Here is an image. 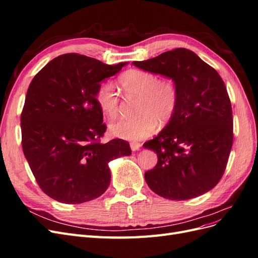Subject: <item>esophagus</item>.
Masks as SVG:
<instances>
[{
    "instance_id": "obj_1",
    "label": "esophagus",
    "mask_w": 258,
    "mask_h": 258,
    "mask_svg": "<svg viewBox=\"0 0 258 258\" xmlns=\"http://www.w3.org/2000/svg\"><path fill=\"white\" fill-rule=\"evenodd\" d=\"M130 147H131V151L132 152H136V151L140 150V147H141V144L138 143V142H130Z\"/></svg>"
}]
</instances>
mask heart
Listing matches in <instances>:
<instances>
[{"label": "heart", "instance_id": "1", "mask_svg": "<svg viewBox=\"0 0 258 258\" xmlns=\"http://www.w3.org/2000/svg\"><path fill=\"white\" fill-rule=\"evenodd\" d=\"M119 85L128 99H137L136 114L132 118L117 119L110 124V131L116 137L139 141L154 134L160 123H167L176 110L178 88L174 80L158 76L148 71L132 69L119 77ZM96 101L108 117L119 112V97L110 82L101 84L96 92Z\"/></svg>", "mask_w": 258, "mask_h": 258}]
</instances>
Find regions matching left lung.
<instances>
[{"instance_id":"left-lung-1","label":"left lung","mask_w":258,"mask_h":258,"mask_svg":"<svg viewBox=\"0 0 258 258\" xmlns=\"http://www.w3.org/2000/svg\"><path fill=\"white\" fill-rule=\"evenodd\" d=\"M132 63L170 77L178 88L172 118L157 137L143 144L158 157L157 165L144 174L147 185L170 200L206 194L222 178L233 141L231 103L222 77L186 48Z\"/></svg>"}]
</instances>
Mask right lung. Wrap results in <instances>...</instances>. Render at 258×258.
Returning a JSON list of instances; mask_svg holds the SVG:
<instances>
[{
  "label": "right lung",
  "instance_id": "obj_1",
  "mask_svg": "<svg viewBox=\"0 0 258 258\" xmlns=\"http://www.w3.org/2000/svg\"><path fill=\"white\" fill-rule=\"evenodd\" d=\"M127 62L108 66L79 53L52 59L31 82L21 113V144L40 188L62 204L100 197L111 183L108 162L129 156L121 139L105 144L100 83Z\"/></svg>",
  "mask_w": 258,
  "mask_h": 258
}]
</instances>
